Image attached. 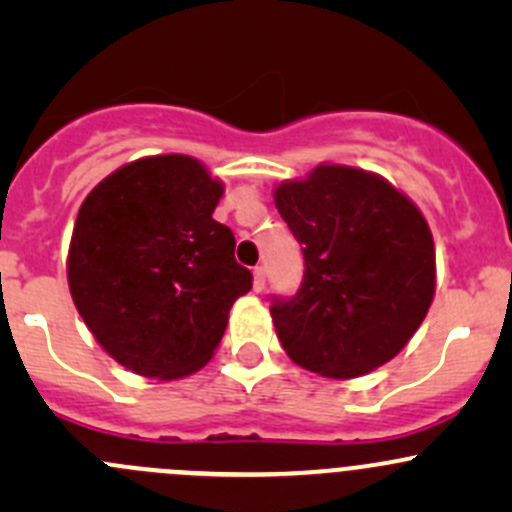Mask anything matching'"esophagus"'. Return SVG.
I'll return each instance as SVG.
<instances>
[{"label":"esophagus","mask_w":512,"mask_h":512,"mask_svg":"<svg viewBox=\"0 0 512 512\" xmlns=\"http://www.w3.org/2000/svg\"><path fill=\"white\" fill-rule=\"evenodd\" d=\"M252 275H255V282H252V287H255V292H262V289H265V282H267L265 267L257 265L255 270H252Z\"/></svg>","instance_id":"1"}]
</instances>
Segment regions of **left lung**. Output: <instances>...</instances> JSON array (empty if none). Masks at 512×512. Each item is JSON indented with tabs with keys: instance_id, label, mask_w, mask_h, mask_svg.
<instances>
[{
	"instance_id": "left-lung-1",
	"label": "left lung",
	"mask_w": 512,
	"mask_h": 512,
	"mask_svg": "<svg viewBox=\"0 0 512 512\" xmlns=\"http://www.w3.org/2000/svg\"><path fill=\"white\" fill-rule=\"evenodd\" d=\"M275 205L304 255L302 285L270 307L285 352L329 379L394 359L436 292L433 237L416 205L347 165L280 185Z\"/></svg>"
}]
</instances>
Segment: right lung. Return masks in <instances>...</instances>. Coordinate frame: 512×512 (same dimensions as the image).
Wrapping results in <instances>:
<instances>
[{
	"mask_svg": "<svg viewBox=\"0 0 512 512\" xmlns=\"http://www.w3.org/2000/svg\"><path fill=\"white\" fill-rule=\"evenodd\" d=\"M220 195L198 160L153 156L118 168L81 205L66 262L71 297L126 369L165 381L198 371L252 289L235 235L213 220Z\"/></svg>",
	"mask_w": 512,
	"mask_h": 512,
	"instance_id": "obj_1",
	"label": "right lung"
}]
</instances>
